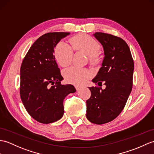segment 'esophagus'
Returning <instances> with one entry per match:
<instances>
[{
	"label": "esophagus",
	"mask_w": 154,
	"mask_h": 154,
	"mask_svg": "<svg viewBox=\"0 0 154 154\" xmlns=\"http://www.w3.org/2000/svg\"><path fill=\"white\" fill-rule=\"evenodd\" d=\"M75 88H76V90H77V91L80 90V89L81 88V87H80V86H78V85L75 86Z\"/></svg>",
	"instance_id": "esophagus-1"
}]
</instances>
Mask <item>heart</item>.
<instances>
[{
  "label": "heart",
  "mask_w": 154,
  "mask_h": 154,
  "mask_svg": "<svg viewBox=\"0 0 154 154\" xmlns=\"http://www.w3.org/2000/svg\"><path fill=\"white\" fill-rule=\"evenodd\" d=\"M73 48L77 51L84 52L86 54L94 59L100 50V45L94 38L86 34H80L71 40ZM56 60L61 66H68L72 60L73 52L71 46L64 41L57 44L54 51ZM63 75L67 82L73 85H81L85 83L91 73L88 69L71 66L63 71Z\"/></svg>",
  "instance_id": "heart-1"
}]
</instances>
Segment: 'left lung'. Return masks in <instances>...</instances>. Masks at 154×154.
Wrapping results in <instances>:
<instances>
[{
    "instance_id": "obj_1",
    "label": "left lung",
    "mask_w": 154,
    "mask_h": 154,
    "mask_svg": "<svg viewBox=\"0 0 154 154\" xmlns=\"http://www.w3.org/2000/svg\"><path fill=\"white\" fill-rule=\"evenodd\" d=\"M103 48L104 57L98 74L92 80L102 86L88 87L91 98L86 102V117L91 123L102 125L119 115L133 88L134 62L130 48L123 39L97 32L93 34Z\"/></svg>"
}]
</instances>
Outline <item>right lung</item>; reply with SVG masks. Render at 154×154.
I'll list each match as a JSON object with an SVG mask.
<instances>
[{"label":"right lung","instance_id":"add662e5","mask_svg":"<svg viewBox=\"0 0 154 154\" xmlns=\"http://www.w3.org/2000/svg\"><path fill=\"white\" fill-rule=\"evenodd\" d=\"M66 32L46 33L32 45L20 69V97L28 113L39 123L48 124L62 117L63 100L76 91L72 85H62L54 48Z\"/></svg>","mask_w":154,"mask_h":154}]
</instances>
